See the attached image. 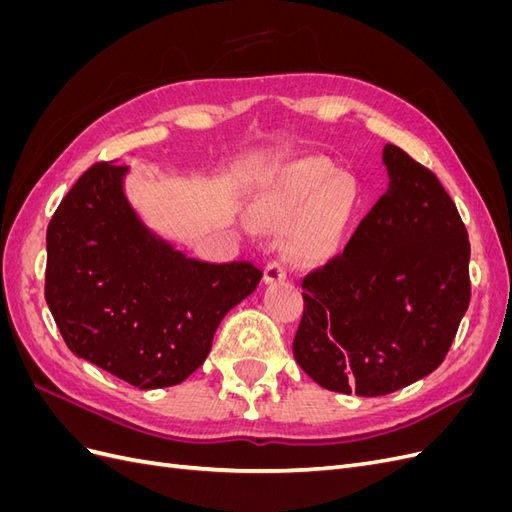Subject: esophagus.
Segmentation results:
<instances>
[{"label":"esophagus","instance_id":"34e87169","mask_svg":"<svg viewBox=\"0 0 512 512\" xmlns=\"http://www.w3.org/2000/svg\"><path fill=\"white\" fill-rule=\"evenodd\" d=\"M282 280H286L284 262L282 260H271L269 265H267V269H265V282L267 284H277V282H282Z\"/></svg>","mask_w":512,"mask_h":512}]
</instances>
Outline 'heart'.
<instances>
[{"mask_svg": "<svg viewBox=\"0 0 512 512\" xmlns=\"http://www.w3.org/2000/svg\"><path fill=\"white\" fill-rule=\"evenodd\" d=\"M359 192L322 158L294 162L256 200V220L267 228L294 226L292 247L303 260H322L348 232Z\"/></svg>", "mask_w": 512, "mask_h": 512, "instance_id": "heart-1", "label": "heart"}]
</instances>
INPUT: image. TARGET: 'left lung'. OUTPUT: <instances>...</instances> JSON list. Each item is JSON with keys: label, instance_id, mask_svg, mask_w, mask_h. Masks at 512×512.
Listing matches in <instances>:
<instances>
[{"label": "left lung", "instance_id": "8db88e82", "mask_svg": "<svg viewBox=\"0 0 512 512\" xmlns=\"http://www.w3.org/2000/svg\"><path fill=\"white\" fill-rule=\"evenodd\" d=\"M389 190L344 252L303 277L294 361L320 386L389 395L429 376L470 305V241L429 168L384 145Z\"/></svg>", "mask_w": 512, "mask_h": 512}]
</instances>
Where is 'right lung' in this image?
<instances>
[{"instance_id": "right-lung-1", "label": "right lung", "mask_w": 512, "mask_h": 512, "mask_svg": "<svg viewBox=\"0 0 512 512\" xmlns=\"http://www.w3.org/2000/svg\"><path fill=\"white\" fill-rule=\"evenodd\" d=\"M128 166L98 162L46 230L44 297L81 359L138 389L183 382L205 363L222 318L256 290L254 262L188 258L138 220Z\"/></svg>"}]
</instances>
